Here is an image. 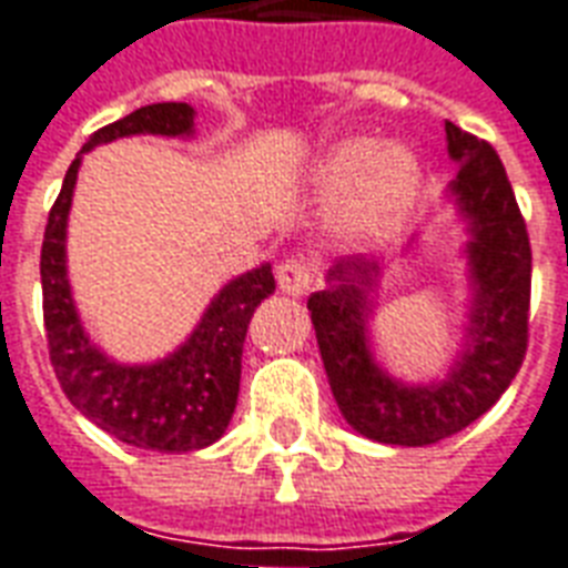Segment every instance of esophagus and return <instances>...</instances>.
Segmentation results:
<instances>
[{
    "label": "esophagus",
    "mask_w": 568,
    "mask_h": 568,
    "mask_svg": "<svg viewBox=\"0 0 568 568\" xmlns=\"http://www.w3.org/2000/svg\"><path fill=\"white\" fill-rule=\"evenodd\" d=\"M275 278H278V290L284 296H293L300 300L311 290V281H314V268L305 263V260H287L275 268Z\"/></svg>",
    "instance_id": "esophagus-1"
}]
</instances>
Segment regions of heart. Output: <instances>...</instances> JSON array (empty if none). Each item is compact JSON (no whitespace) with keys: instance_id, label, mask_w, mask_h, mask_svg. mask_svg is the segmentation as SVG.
Segmentation results:
<instances>
[{"instance_id":"heart-1","label":"heart","mask_w":568,"mask_h":568,"mask_svg":"<svg viewBox=\"0 0 568 568\" xmlns=\"http://www.w3.org/2000/svg\"><path fill=\"white\" fill-rule=\"evenodd\" d=\"M422 170L410 149L374 138H344L311 164L308 185L323 203H338V227L353 242H383L410 219Z\"/></svg>"}]
</instances>
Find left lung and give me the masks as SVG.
<instances>
[{
    "label": "left lung",
    "instance_id": "obj_1",
    "mask_svg": "<svg viewBox=\"0 0 568 568\" xmlns=\"http://www.w3.org/2000/svg\"><path fill=\"white\" fill-rule=\"evenodd\" d=\"M446 152L458 164L446 203L467 236V302L458 347L443 374L404 381L383 365L374 347V314L386 266L374 257H338L326 272V287L308 300L341 416L374 443L430 446L464 430L509 389L527 349L530 239L503 161L485 140L452 122Z\"/></svg>",
    "mask_w": 568,
    "mask_h": 568
}]
</instances>
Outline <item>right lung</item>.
Instances as JSON below:
<instances>
[{
  "label": "right lung",
  "mask_w": 568,
  "mask_h": 568,
  "mask_svg": "<svg viewBox=\"0 0 568 568\" xmlns=\"http://www.w3.org/2000/svg\"><path fill=\"white\" fill-rule=\"evenodd\" d=\"M197 110L182 101L140 106L125 119L95 131L65 173L50 209L41 245V290L50 362L62 392L89 422L134 449H206L224 437L239 398L242 347L248 323L263 300L275 293L272 263L242 272L212 296V302L168 356L152 362H119L89 338L68 278V212L74 200L77 170L95 146L122 138L191 140Z\"/></svg>",
  "instance_id": "right-lung-1"
}]
</instances>
